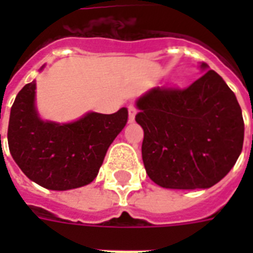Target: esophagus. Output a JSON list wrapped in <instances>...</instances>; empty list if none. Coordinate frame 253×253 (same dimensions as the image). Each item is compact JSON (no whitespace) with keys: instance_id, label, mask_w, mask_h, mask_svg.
<instances>
[{"instance_id":"34e87169","label":"esophagus","mask_w":253,"mask_h":253,"mask_svg":"<svg viewBox=\"0 0 253 253\" xmlns=\"http://www.w3.org/2000/svg\"><path fill=\"white\" fill-rule=\"evenodd\" d=\"M127 110H128V122H134L135 119V114H136V106H135L134 103H130L128 106H127Z\"/></svg>"}]
</instances>
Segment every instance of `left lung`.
Masks as SVG:
<instances>
[{
    "instance_id": "obj_1",
    "label": "left lung",
    "mask_w": 253,
    "mask_h": 253,
    "mask_svg": "<svg viewBox=\"0 0 253 253\" xmlns=\"http://www.w3.org/2000/svg\"><path fill=\"white\" fill-rule=\"evenodd\" d=\"M201 68L209 67L202 63ZM136 106L135 121L144 131V168L159 186L211 188L235 166L243 148V115L215 71L185 89L154 87Z\"/></svg>"
}]
</instances>
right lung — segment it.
<instances>
[{"label":"right lung","mask_w":253,"mask_h":253,"mask_svg":"<svg viewBox=\"0 0 253 253\" xmlns=\"http://www.w3.org/2000/svg\"><path fill=\"white\" fill-rule=\"evenodd\" d=\"M35 81L26 84L10 111L7 143L14 162L30 180L51 190L90 184L117 135L126 107L114 114L87 113L76 122H44L35 109Z\"/></svg>","instance_id":"add662e5"}]
</instances>
